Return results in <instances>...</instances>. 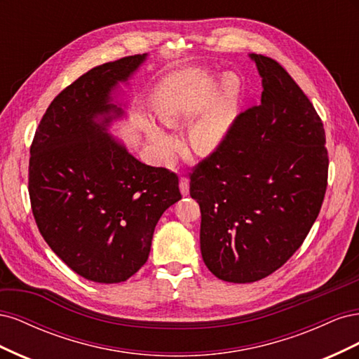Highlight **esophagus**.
<instances>
[{
	"instance_id": "obj_1",
	"label": "esophagus",
	"mask_w": 359,
	"mask_h": 359,
	"mask_svg": "<svg viewBox=\"0 0 359 359\" xmlns=\"http://www.w3.org/2000/svg\"><path fill=\"white\" fill-rule=\"evenodd\" d=\"M180 191H181L182 196H187L189 191H190L189 178H186V177H181V178H180Z\"/></svg>"
}]
</instances>
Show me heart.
<instances>
[{
    "label": "heart",
    "mask_w": 359,
    "mask_h": 359,
    "mask_svg": "<svg viewBox=\"0 0 359 359\" xmlns=\"http://www.w3.org/2000/svg\"><path fill=\"white\" fill-rule=\"evenodd\" d=\"M211 88L208 72H198L189 78L170 83L161 90L156 100L160 121L173 127L186 115L190 106L196 104ZM240 81L235 74H226L208 106L189 126V142L199 154H210L219 149L229 136L240 107ZM145 132L161 158H169L178 142L172 135L147 123Z\"/></svg>",
    "instance_id": "heart-1"
}]
</instances>
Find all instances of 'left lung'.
<instances>
[{"instance_id":"obj_1","label":"left lung","mask_w":359,"mask_h":359,"mask_svg":"<svg viewBox=\"0 0 359 359\" xmlns=\"http://www.w3.org/2000/svg\"><path fill=\"white\" fill-rule=\"evenodd\" d=\"M262 78L257 106L190 175L201 206L205 265L229 283L273 274L297 252L327 191L325 130L307 95L273 58L250 53Z\"/></svg>"}]
</instances>
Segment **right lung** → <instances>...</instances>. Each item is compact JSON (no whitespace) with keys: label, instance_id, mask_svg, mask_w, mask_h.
<instances>
[{"label":"right lung","instance_id":"right-lung-1","mask_svg":"<svg viewBox=\"0 0 359 359\" xmlns=\"http://www.w3.org/2000/svg\"><path fill=\"white\" fill-rule=\"evenodd\" d=\"M145 60L124 57L82 74L49 104L29 149L39 231L64 264L95 283L137 273L161 214L181 199L175 173L139 161L107 133L124 115L112 93Z\"/></svg>","mask_w":359,"mask_h":359}]
</instances>
